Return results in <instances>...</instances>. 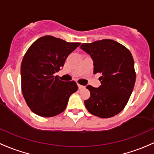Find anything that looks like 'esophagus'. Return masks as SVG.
I'll return each instance as SVG.
<instances>
[{"mask_svg":"<svg viewBox=\"0 0 154 154\" xmlns=\"http://www.w3.org/2000/svg\"><path fill=\"white\" fill-rule=\"evenodd\" d=\"M78 87H79V89H83V88H84V86H82L81 85V84H78Z\"/></svg>","mask_w":154,"mask_h":154,"instance_id":"esophagus-1","label":"esophagus"}]
</instances>
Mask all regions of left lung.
I'll return each mask as SVG.
<instances>
[{
    "instance_id": "obj_1",
    "label": "left lung",
    "mask_w": 154,
    "mask_h": 154,
    "mask_svg": "<svg viewBox=\"0 0 154 154\" xmlns=\"http://www.w3.org/2000/svg\"><path fill=\"white\" fill-rule=\"evenodd\" d=\"M81 49L94 62V74L100 73L101 85L86 86L90 97L84 101L89 113L100 118H110L120 113L132 94L136 79L134 63L128 49L110 39L82 44Z\"/></svg>"
}]
</instances>
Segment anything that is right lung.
Instances as JSON below:
<instances>
[{
    "label": "right lung",
    "mask_w": 154,
    "mask_h": 154,
    "mask_svg": "<svg viewBox=\"0 0 154 154\" xmlns=\"http://www.w3.org/2000/svg\"><path fill=\"white\" fill-rule=\"evenodd\" d=\"M80 44L45 35L27 49L21 65L22 91L27 105L35 114L52 117L65 110L78 86L74 81L60 80L54 73Z\"/></svg>",
    "instance_id": "add662e5"
}]
</instances>
